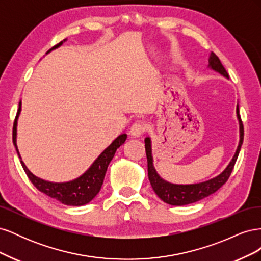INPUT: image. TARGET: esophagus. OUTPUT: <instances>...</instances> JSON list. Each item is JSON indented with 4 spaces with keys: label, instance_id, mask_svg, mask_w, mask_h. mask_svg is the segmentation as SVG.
Listing matches in <instances>:
<instances>
[{
    "label": "esophagus",
    "instance_id": "obj_1",
    "mask_svg": "<svg viewBox=\"0 0 261 261\" xmlns=\"http://www.w3.org/2000/svg\"><path fill=\"white\" fill-rule=\"evenodd\" d=\"M146 132V125L143 122H136L133 124L129 129V135L134 138H139L143 136V134Z\"/></svg>",
    "mask_w": 261,
    "mask_h": 261
}]
</instances>
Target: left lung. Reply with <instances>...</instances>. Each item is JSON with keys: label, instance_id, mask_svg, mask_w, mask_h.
I'll list each match as a JSON object with an SVG mask.
<instances>
[{"label": "left lung", "instance_id": "8db88e82", "mask_svg": "<svg viewBox=\"0 0 261 261\" xmlns=\"http://www.w3.org/2000/svg\"><path fill=\"white\" fill-rule=\"evenodd\" d=\"M208 63H209L208 64L209 68L228 78V74L225 70L224 66L222 65V63H221L219 58L213 52H211L209 55ZM236 115H238V120L240 124V143H239L238 149H236V151L232 158V160L227 164V167L224 169L222 173H221V174L209 180L201 181V183L179 185V184L170 183V181L163 179L159 174H158V172L153 167L151 139H150V137L145 138V148H146V154H147V161H148V177L154 193L162 201L172 204V206H185V204L193 203L206 198V197L210 196L213 193H216L221 186L225 184V181L231 175L236 160H238V156H239L240 150L243 144V139H244V127L241 120L239 105L236 107Z\"/></svg>", "mask_w": 261, "mask_h": 261}]
</instances>
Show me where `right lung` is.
Wrapping results in <instances>:
<instances>
[{"label": "right lung", "instance_id": "1", "mask_svg": "<svg viewBox=\"0 0 261 261\" xmlns=\"http://www.w3.org/2000/svg\"><path fill=\"white\" fill-rule=\"evenodd\" d=\"M64 41H66V39L61 41L59 44L53 46V48L50 49L46 53L51 52L54 49H58ZM20 111H21V101H19V108H18L16 117H15V122L13 126V144L15 148H16L17 154L20 159L21 167L23 171H25L31 183L35 185V187L38 189V191H40L46 196L51 197V198L57 199L63 204H66V206H84V204L90 202L100 192L101 186L103 184V179L106 176L108 165L113 159L117 148H120L125 143L126 138H127V135H126V134H122V135L116 137L112 141V144L103 150V152H102L97 159L93 161V163L90 165V168L80 177L69 181H64V183H54V181L45 180L33 174V173L27 169L26 164L21 160V156L19 154L17 143H16L17 120L20 114Z\"/></svg>", "mask_w": 261, "mask_h": 261}]
</instances>
